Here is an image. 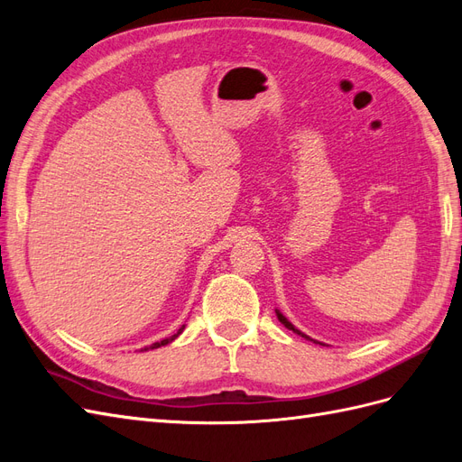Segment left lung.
Instances as JSON below:
<instances>
[{
  "label": "left lung",
  "mask_w": 462,
  "mask_h": 462,
  "mask_svg": "<svg viewBox=\"0 0 462 462\" xmlns=\"http://www.w3.org/2000/svg\"><path fill=\"white\" fill-rule=\"evenodd\" d=\"M275 314H277V319H279V321H282V324H283V326H285L287 329H291L292 333H297V335H300V337H304V339H309V341H314V339H310V337H309V335H304V333H302L300 329H297L295 326H292V324H291V321H289V319H287V318H285V316H283L282 312H279V310H275ZM314 343H318V341H314ZM319 345H324V343H319Z\"/></svg>",
  "instance_id": "8db88e82"
}]
</instances>
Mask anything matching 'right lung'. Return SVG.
Returning <instances> with one entry per match:
<instances>
[{
    "label": "right lung",
    "mask_w": 462,
    "mask_h": 462,
    "mask_svg": "<svg viewBox=\"0 0 462 462\" xmlns=\"http://www.w3.org/2000/svg\"><path fill=\"white\" fill-rule=\"evenodd\" d=\"M183 329H185V324L183 326H180L173 335H171V337H165V339H162V341H156V343H152V345H148V346H144V348H141V351H150V348H160V346H163V345H170L171 341H175L177 337H179V335L180 333H183Z\"/></svg>",
    "instance_id": "add662e5"
}]
</instances>
